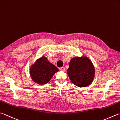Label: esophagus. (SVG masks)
<instances>
[{
  "label": "esophagus",
  "mask_w": 120,
  "mask_h": 120,
  "mask_svg": "<svg viewBox=\"0 0 120 120\" xmlns=\"http://www.w3.org/2000/svg\"><path fill=\"white\" fill-rule=\"evenodd\" d=\"M59 70L60 71H65V68L64 67H61V68H59Z\"/></svg>",
  "instance_id": "obj_1"
}]
</instances>
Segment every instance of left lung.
Instances as JSON below:
<instances>
[{"instance_id":"8db88e82","label":"left lung","mask_w":120,"mask_h":120,"mask_svg":"<svg viewBox=\"0 0 120 120\" xmlns=\"http://www.w3.org/2000/svg\"><path fill=\"white\" fill-rule=\"evenodd\" d=\"M67 73L75 85L84 87L92 82L94 78L95 69L88 58L75 57L70 61Z\"/></svg>"}]
</instances>
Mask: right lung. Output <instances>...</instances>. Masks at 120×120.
<instances>
[{
	"label": "right lung",
	"instance_id": "right-lung-1",
	"mask_svg": "<svg viewBox=\"0 0 120 120\" xmlns=\"http://www.w3.org/2000/svg\"><path fill=\"white\" fill-rule=\"evenodd\" d=\"M58 70V68L49 62L46 57H42L30 68V74L35 83L45 84Z\"/></svg>",
	"mask_w": 120,
	"mask_h": 120
}]
</instances>
